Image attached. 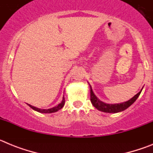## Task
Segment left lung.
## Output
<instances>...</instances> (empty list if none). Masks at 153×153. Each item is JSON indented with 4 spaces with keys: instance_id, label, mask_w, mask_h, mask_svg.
<instances>
[{
    "instance_id": "obj_1",
    "label": "left lung",
    "mask_w": 153,
    "mask_h": 153,
    "mask_svg": "<svg viewBox=\"0 0 153 153\" xmlns=\"http://www.w3.org/2000/svg\"><path fill=\"white\" fill-rule=\"evenodd\" d=\"M142 90H143V89H142ZM142 90L141 91H140L137 94H136L132 99H130L129 100L126 101V102H122V103L108 104L105 103V102L100 100L96 97L95 94L93 93L91 86H90V100H91L93 106H94V107L97 108V109H98V110H100V111L109 113H119V112L123 111V110L126 109L129 106H130L131 105L137 100V98L139 97V96L140 95V93H141Z\"/></svg>"
}]
</instances>
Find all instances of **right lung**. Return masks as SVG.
I'll list each match as a JSON object with an SVG mask.
<instances>
[{
  "label": "right lung",
  "mask_w": 153,
  "mask_h": 153,
  "mask_svg": "<svg viewBox=\"0 0 153 153\" xmlns=\"http://www.w3.org/2000/svg\"><path fill=\"white\" fill-rule=\"evenodd\" d=\"M64 103H65V98L64 97H63V100H62L61 102L59 103L56 106H54V107L51 108V109H39V108H36L35 106H31L30 104H28V106H30V108H32L33 109L36 110V111L39 112V113H55V112L58 111V110H60V109L63 107L64 106Z\"/></svg>",
  "instance_id": "obj_1"
}]
</instances>
